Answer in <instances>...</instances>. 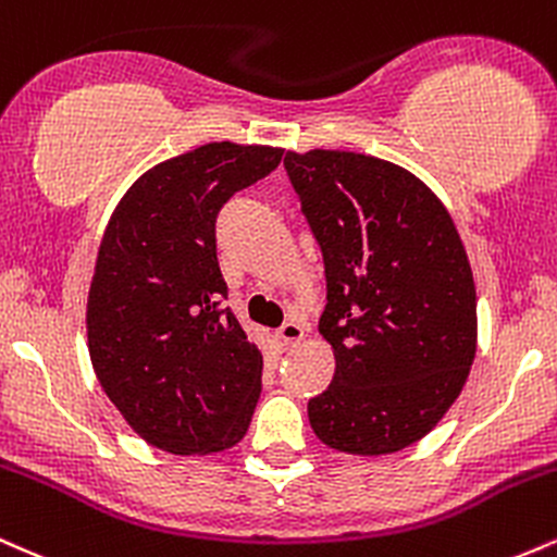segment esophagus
I'll return each mask as SVG.
<instances>
[{"label": "esophagus", "instance_id": "obj_1", "mask_svg": "<svg viewBox=\"0 0 557 557\" xmlns=\"http://www.w3.org/2000/svg\"><path fill=\"white\" fill-rule=\"evenodd\" d=\"M277 337L285 348H293V345H298L300 341H304V327H300L298 322H285L283 327L277 330Z\"/></svg>", "mask_w": 557, "mask_h": 557}]
</instances>
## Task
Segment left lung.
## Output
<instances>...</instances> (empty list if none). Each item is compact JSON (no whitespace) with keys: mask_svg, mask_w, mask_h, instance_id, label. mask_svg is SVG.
Here are the masks:
<instances>
[{"mask_svg":"<svg viewBox=\"0 0 557 557\" xmlns=\"http://www.w3.org/2000/svg\"><path fill=\"white\" fill-rule=\"evenodd\" d=\"M300 212L322 248L319 332L335 376L309 400L311 430L354 456L432 432L476 354V287L437 196L398 164L356 151H287Z\"/></svg>","mask_w":557,"mask_h":557,"instance_id":"1","label":"left lung"}]
</instances>
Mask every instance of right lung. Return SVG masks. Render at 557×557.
Returning <instances> with one entry per match:
<instances>
[{"mask_svg":"<svg viewBox=\"0 0 557 557\" xmlns=\"http://www.w3.org/2000/svg\"><path fill=\"white\" fill-rule=\"evenodd\" d=\"M283 159L272 146H198L140 175L114 209L88 290V354L127 424L175 456L240 443L261 350L222 309L216 214Z\"/></svg>","mask_w":557,"mask_h":557,"instance_id":"1","label":"right lung"}]
</instances>
